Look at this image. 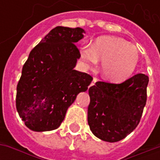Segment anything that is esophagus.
Masks as SVG:
<instances>
[{
  "mask_svg": "<svg viewBox=\"0 0 160 160\" xmlns=\"http://www.w3.org/2000/svg\"><path fill=\"white\" fill-rule=\"evenodd\" d=\"M97 81H98L97 79H96V78H93V80H92V83H91L90 87H92V86H94V85H95V83H96Z\"/></svg>",
  "mask_w": 160,
  "mask_h": 160,
  "instance_id": "esophagus-1",
  "label": "esophagus"
}]
</instances>
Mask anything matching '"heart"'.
<instances>
[{"mask_svg":"<svg viewBox=\"0 0 160 160\" xmlns=\"http://www.w3.org/2000/svg\"><path fill=\"white\" fill-rule=\"evenodd\" d=\"M84 66L90 68L101 60L103 76L111 81H123L132 75L140 60L137 48L118 37L104 36L96 39L92 46L80 48Z\"/></svg>","mask_w":160,"mask_h":160,"instance_id":"heart-1","label":"heart"}]
</instances>
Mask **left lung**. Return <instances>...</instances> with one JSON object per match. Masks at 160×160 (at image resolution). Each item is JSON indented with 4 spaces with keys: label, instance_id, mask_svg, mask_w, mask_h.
<instances>
[{
    "label": "left lung",
    "instance_id": "1",
    "mask_svg": "<svg viewBox=\"0 0 160 160\" xmlns=\"http://www.w3.org/2000/svg\"><path fill=\"white\" fill-rule=\"evenodd\" d=\"M148 75L138 73L121 84L98 81L88 90L87 121L92 134L117 142L134 130L147 102Z\"/></svg>",
    "mask_w": 160,
    "mask_h": 160
}]
</instances>
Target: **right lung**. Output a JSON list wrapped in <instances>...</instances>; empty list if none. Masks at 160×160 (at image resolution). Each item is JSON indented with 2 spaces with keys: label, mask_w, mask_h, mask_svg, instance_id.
I'll list each match as a JSON object with an SVG mask.
<instances>
[{
  "label": "right lung",
  "mask_w": 160,
  "mask_h": 160,
  "mask_svg": "<svg viewBox=\"0 0 160 160\" xmlns=\"http://www.w3.org/2000/svg\"><path fill=\"white\" fill-rule=\"evenodd\" d=\"M85 30L56 26L30 52L17 86L16 108L26 127L54 130L92 78L74 69L80 54L75 45Z\"/></svg>",
  "instance_id": "1"
}]
</instances>
